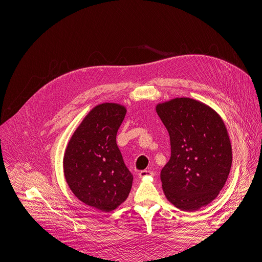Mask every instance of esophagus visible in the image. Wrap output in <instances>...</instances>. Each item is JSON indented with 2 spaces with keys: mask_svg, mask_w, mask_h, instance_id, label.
Returning <instances> with one entry per match:
<instances>
[{
  "mask_svg": "<svg viewBox=\"0 0 262 262\" xmlns=\"http://www.w3.org/2000/svg\"><path fill=\"white\" fill-rule=\"evenodd\" d=\"M154 174H155V172L151 171V170H142V171L139 173L140 178H146V177L154 176Z\"/></svg>",
  "mask_w": 262,
  "mask_h": 262,
  "instance_id": "1",
  "label": "esophagus"
}]
</instances>
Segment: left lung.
<instances>
[{"mask_svg": "<svg viewBox=\"0 0 262 262\" xmlns=\"http://www.w3.org/2000/svg\"><path fill=\"white\" fill-rule=\"evenodd\" d=\"M170 137L171 157L161 170L167 200L184 211H195L215 199L232 165L226 125L216 112L190 98L157 105Z\"/></svg>", "mask_w": 262, "mask_h": 262, "instance_id": "8db88e82", "label": "left lung"}]
</instances>
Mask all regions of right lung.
<instances>
[{
	"label": "right lung",
	"instance_id": "1",
	"mask_svg": "<svg viewBox=\"0 0 262 262\" xmlns=\"http://www.w3.org/2000/svg\"><path fill=\"white\" fill-rule=\"evenodd\" d=\"M125 114L117 103L95 106L71 138L63 158L64 177L75 196L105 212L120 206L133 185L116 142Z\"/></svg>",
	"mask_w": 262,
	"mask_h": 262
}]
</instances>
